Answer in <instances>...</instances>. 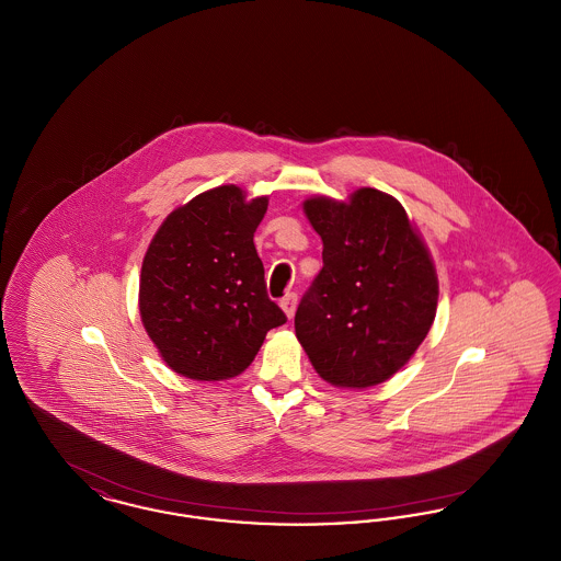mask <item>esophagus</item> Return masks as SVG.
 Instances as JSON below:
<instances>
[{
    "instance_id": "esophagus-1",
    "label": "esophagus",
    "mask_w": 561,
    "mask_h": 561,
    "mask_svg": "<svg viewBox=\"0 0 561 561\" xmlns=\"http://www.w3.org/2000/svg\"><path fill=\"white\" fill-rule=\"evenodd\" d=\"M296 305H298V296L294 293L286 294V296L279 300V307L284 309V313L288 316V320H293Z\"/></svg>"
}]
</instances>
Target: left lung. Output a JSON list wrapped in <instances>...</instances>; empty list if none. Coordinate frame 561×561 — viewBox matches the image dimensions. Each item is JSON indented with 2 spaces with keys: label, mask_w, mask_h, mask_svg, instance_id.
<instances>
[{
  "label": "left lung",
  "mask_w": 561,
  "mask_h": 561,
  "mask_svg": "<svg viewBox=\"0 0 561 561\" xmlns=\"http://www.w3.org/2000/svg\"><path fill=\"white\" fill-rule=\"evenodd\" d=\"M323 241V267L294 318L316 373L334 387L366 389L401 370L437 311V273L400 202L362 187L348 202L302 204Z\"/></svg>",
  "instance_id": "obj_1"
}]
</instances>
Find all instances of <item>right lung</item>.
Here are the masks:
<instances>
[{
  "mask_svg": "<svg viewBox=\"0 0 561 561\" xmlns=\"http://www.w3.org/2000/svg\"><path fill=\"white\" fill-rule=\"evenodd\" d=\"M268 197L236 185L210 188L168 214L140 268V320L176 374L227 380L256 357L271 328L286 323L267 296L254 231Z\"/></svg>",
  "mask_w": 561,
  "mask_h": 561,
  "instance_id": "right-lung-1",
  "label": "right lung"
}]
</instances>
